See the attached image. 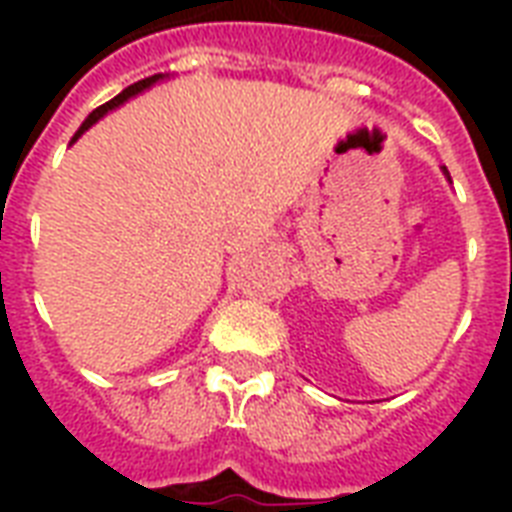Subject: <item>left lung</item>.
I'll list each match as a JSON object with an SVG mask.
<instances>
[{
	"label": "left lung",
	"mask_w": 512,
	"mask_h": 512,
	"mask_svg": "<svg viewBox=\"0 0 512 512\" xmlns=\"http://www.w3.org/2000/svg\"><path fill=\"white\" fill-rule=\"evenodd\" d=\"M444 175H446V177H449V172H446V167H444Z\"/></svg>",
	"instance_id": "left-lung-1"
}]
</instances>
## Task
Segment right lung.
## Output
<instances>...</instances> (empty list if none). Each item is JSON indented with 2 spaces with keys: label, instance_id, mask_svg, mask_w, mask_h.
<instances>
[{
  "label": "right lung",
  "instance_id": "1",
  "mask_svg": "<svg viewBox=\"0 0 512 512\" xmlns=\"http://www.w3.org/2000/svg\"><path fill=\"white\" fill-rule=\"evenodd\" d=\"M159 79H164V74H154V76H148V79H140V82L130 84V87H127V90H122V92H119V95H116V98H111V100H108V103H103V106H100V108H95V111H92V114L87 116V119H84V122H82V127H79V130H76L74 140H79V138H82L84 132L90 130L92 124L98 122L100 116H106L108 111H114L116 106H122L124 100H130L132 95H138V92L148 90V87H151V84H156V82H159ZM74 140H71V143H74Z\"/></svg>",
  "mask_w": 512,
  "mask_h": 512
}]
</instances>
